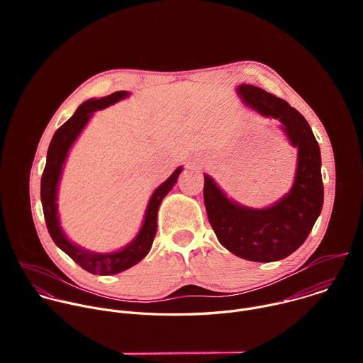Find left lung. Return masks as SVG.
Returning a JSON list of instances; mask_svg holds the SVG:
<instances>
[{
    "mask_svg": "<svg viewBox=\"0 0 363 363\" xmlns=\"http://www.w3.org/2000/svg\"><path fill=\"white\" fill-rule=\"evenodd\" d=\"M247 106L280 122L290 145L297 147V168L290 191L266 208H250L230 199L217 182L203 175V202L218 241L234 255L257 263L279 262L308 237L323 206L322 158L307 121L289 103L251 84H240Z\"/></svg>",
    "mask_w": 363,
    "mask_h": 363,
    "instance_id": "1",
    "label": "left lung"
}]
</instances>
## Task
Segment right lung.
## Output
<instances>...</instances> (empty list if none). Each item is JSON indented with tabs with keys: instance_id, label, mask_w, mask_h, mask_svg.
<instances>
[{
	"instance_id": "add662e5",
	"label": "right lung",
	"mask_w": 363,
	"mask_h": 363,
	"mask_svg": "<svg viewBox=\"0 0 363 363\" xmlns=\"http://www.w3.org/2000/svg\"><path fill=\"white\" fill-rule=\"evenodd\" d=\"M129 91H115L106 97L101 99H90L77 108L74 115L57 129L53 139L50 142L47 150V162L41 177V203L43 213L47 224V230L53 238L55 244L63 250L74 263H77L82 269L91 274L99 276H112L121 272L130 269L138 264L142 258L149 252L155 234L158 228V210L162 199L168 195V192L174 188L178 181L179 174L182 172V167L177 168L174 174L153 191L149 203L146 206L145 218L142 227L136 237L123 248L111 252H96L80 245H76L73 241L67 238L63 228L60 227L59 210H57V189L62 178V172L65 168V162L67 155L90 118L96 111H101L111 105H115L116 101L126 99Z\"/></svg>"
}]
</instances>
